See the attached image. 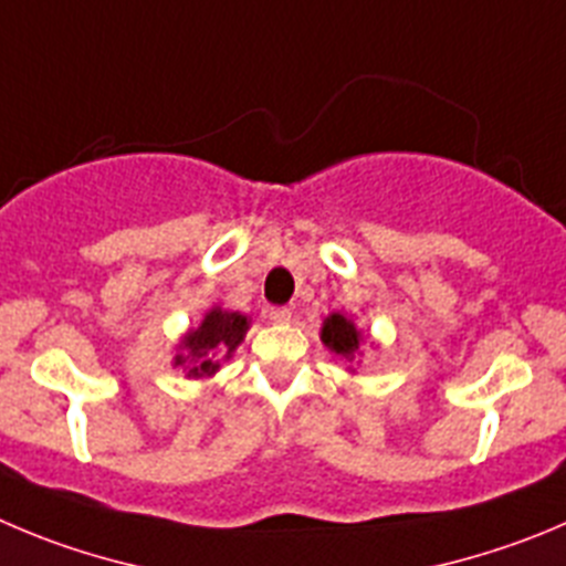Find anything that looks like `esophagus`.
Here are the masks:
<instances>
[{
  "label": "esophagus",
  "instance_id": "1",
  "mask_svg": "<svg viewBox=\"0 0 566 566\" xmlns=\"http://www.w3.org/2000/svg\"><path fill=\"white\" fill-rule=\"evenodd\" d=\"M290 310L287 307H271L268 310V318L273 321V324H290Z\"/></svg>",
  "mask_w": 566,
  "mask_h": 566
}]
</instances>
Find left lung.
Listing matches in <instances>:
<instances>
[{"label":"left lung","mask_w":566,"mask_h":566,"mask_svg":"<svg viewBox=\"0 0 566 566\" xmlns=\"http://www.w3.org/2000/svg\"><path fill=\"white\" fill-rule=\"evenodd\" d=\"M321 340L329 352H335L337 357H343L346 363H355L360 357V346H363V335L360 329L355 326V321H348L346 315L332 313L329 318L324 321L321 326Z\"/></svg>","instance_id":"8db88e82"}]
</instances>
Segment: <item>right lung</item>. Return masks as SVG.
Returning <instances> with one entry per match:
<instances>
[{
	"label": "right lung",
	"instance_id": "obj_1",
	"mask_svg": "<svg viewBox=\"0 0 566 566\" xmlns=\"http://www.w3.org/2000/svg\"><path fill=\"white\" fill-rule=\"evenodd\" d=\"M248 326H251L248 315L211 307L198 329H189L181 337L172 366L184 368L189 379H206L218 374L220 360H229L234 355V348L242 343Z\"/></svg>",
	"mask_w": 566,
	"mask_h": 566
}]
</instances>
